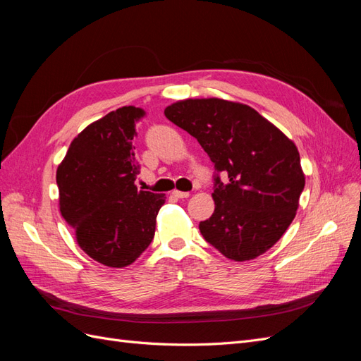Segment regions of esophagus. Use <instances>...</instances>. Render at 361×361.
I'll list each match as a JSON object with an SVG mask.
<instances>
[{"label":"esophagus","instance_id":"esophagus-1","mask_svg":"<svg viewBox=\"0 0 361 361\" xmlns=\"http://www.w3.org/2000/svg\"><path fill=\"white\" fill-rule=\"evenodd\" d=\"M171 194H173L176 199H187V197H190V192H183V191H178V190L173 191Z\"/></svg>","mask_w":361,"mask_h":361}]
</instances>
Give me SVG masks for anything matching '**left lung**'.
I'll return each mask as SVG.
<instances>
[{"mask_svg":"<svg viewBox=\"0 0 361 361\" xmlns=\"http://www.w3.org/2000/svg\"><path fill=\"white\" fill-rule=\"evenodd\" d=\"M164 114L197 140L214 164L215 211L199 224L203 238L232 260L264 255L298 209L305 180L297 147L243 104L187 99Z\"/></svg>","mask_w":361,"mask_h":361,"instance_id":"left-lung-1","label":"left lung"}]
</instances>
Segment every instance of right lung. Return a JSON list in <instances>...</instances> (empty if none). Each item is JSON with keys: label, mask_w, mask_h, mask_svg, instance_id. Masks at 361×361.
Instances as JSON below:
<instances>
[{"label": "right lung", "mask_w": 361, "mask_h": 361, "mask_svg": "<svg viewBox=\"0 0 361 361\" xmlns=\"http://www.w3.org/2000/svg\"><path fill=\"white\" fill-rule=\"evenodd\" d=\"M143 108L123 106L73 138L57 170L60 211L76 241L99 264L130 265L155 236L166 195L138 190L135 125Z\"/></svg>", "instance_id": "right-lung-1"}]
</instances>
